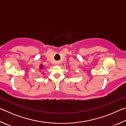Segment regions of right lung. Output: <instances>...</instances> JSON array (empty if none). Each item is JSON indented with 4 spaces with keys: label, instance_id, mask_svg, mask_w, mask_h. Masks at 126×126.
Wrapping results in <instances>:
<instances>
[{
    "label": "right lung",
    "instance_id": "obj_1",
    "mask_svg": "<svg viewBox=\"0 0 126 126\" xmlns=\"http://www.w3.org/2000/svg\"><path fill=\"white\" fill-rule=\"evenodd\" d=\"M44 68V65L42 64H40L39 65V69L41 70V69H43V68Z\"/></svg>",
    "mask_w": 126,
    "mask_h": 126
}]
</instances>
